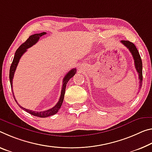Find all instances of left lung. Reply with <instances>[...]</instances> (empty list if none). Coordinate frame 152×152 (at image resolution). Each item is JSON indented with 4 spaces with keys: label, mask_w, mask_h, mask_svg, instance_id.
<instances>
[{
    "label": "left lung",
    "mask_w": 152,
    "mask_h": 152,
    "mask_svg": "<svg viewBox=\"0 0 152 152\" xmlns=\"http://www.w3.org/2000/svg\"><path fill=\"white\" fill-rule=\"evenodd\" d=\"M121 43H122L127 49H129V51L131 53L132 55V57L134 59V66H135V69L139 74V88H141L142 85V80H143V72H142V60L141 59V56L139 55V53L138 50L135 47L133 43L129 41V40H122Z\"/></svg>",
    "instance_id": "left-lung-1"
}]
</instances>
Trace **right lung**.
<instances>
[{
	"label": "right lung",
	"instance_id": "1",
	"mask_svg": "<svg viewBox=\"0 0 152 152\" xmlns=\"http://www.w3.org/2000/svg\"><path fill=\"white\" fill-rule=\"evenodd\" d=\"M46 32H42V33H39V34H35L31 35L30 37H29L27 40L25 42H23L22 45H21L20 47L17 49L15 53V56H14V58L13 60V62H12L11 66L10 67V70H9V80H10V83H11V86L13 88V78L14 76V74H15V69L17 68V66H18V64L20 61V59L21 57V56L23 55L24 53L26 51H27V49L28 48H30L31 47H32L34 45H35L37 43L39 38L42 37V36L46 34ZM76 73V69H72L70 71H69L67 72V74L63 79V85H62V88H61V95H60L59 102H57L56 105H55L53 107H52L51 109H49L48 110H45L43 111V112H34V111L32 110H30L28 109H26L23 107H21V105L19 104V103L17 102V100L15 99V96L13 95V97L15 99V101L16 103H18V105L20 106L21 109L25 110L26 112H27L29 114H32L33 115H35V116L37 117H40V118H46L48 116H50V115H53L56 114V113L58 112L59 110L61 107L62 103L64 102V95H65V91H66V85L67 83H68V81L69 80V79L72 78L75 74ZM12 93L13 92V89H12Z\"/></svg>",
	"mask_w": 152,
	"mask_h": 152
}]
</instances>
